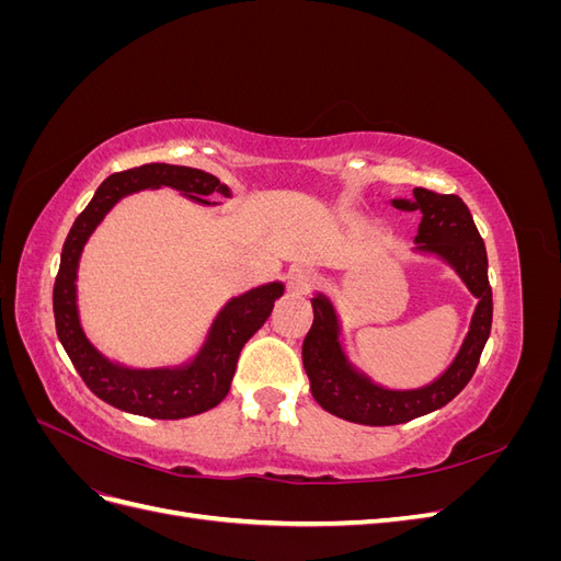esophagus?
Masks as SVG:
<instances>
[{
	"mask_svg": "<svg viewBox=\"0 0 561 561\" xmlns=\"http://www.w3.org/2000/svg\"><path fill=\"white\" fill-rule=\"evenodd\" d=\"M316 280V271L309 266H293L290 274H287V285H290L293 293H309Z\"/></svg>",
	"mask_w": 561,
	"mask_h": 561,
	"instance_id": "34e87169",
	"label": "esophagus"
}]
</instances>
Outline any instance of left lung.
<instances>
[{
	"label": "left lung",
	"instance_id": "obj_1",
	"mask_svg": "<svg viewBox=\"0 0 561 561\" xmlns=\"http://www.w3.org/2000/svg\"><path fill=\"white\" fill-rule=\"evenodd\" d=\"M393 206L421 213L412 252L447 264L478 304L463 342L443 375L416 388H388L351 360L334 301L325 293L313 295V325L301 346L311 396L325 412L363 426H396L451 402L474 375L494 313L484 241L466 203L454 194L416 186L412 201H393Z\"/></svg>",
	"mask_w": 561,
	"mask_h": 561
}]
</instances>
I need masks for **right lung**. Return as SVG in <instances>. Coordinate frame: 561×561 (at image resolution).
I'll return each mask as SVG.
<instances>
[{"instance_id": "obj_1", "label": "right lung", "mask_w": 561, "mask_h": 561, "mask_svg": "<svg viewBox=\"0 0 561 561\" xmlns=\"http://www.w3.org/2000/svg\"><path fill=\"white\" fill-rule=\"evenodd\" d=\"M161 186H171L184 198L208 208L217 206L208 196H231L225 182L186 165L147 163L110 175L98 186L87 210L75 219L65 239L54 285V316L65 353L70 355L79 377L100 400L138 416L186 419L213 410L227 398L241 348L274 311V301L283 297L285 285L283 280H271L231 297L213 318L196 353L184 363L130 367L100 353L83 332L79 318L77 274L81 252L118 201L145 190H161Z\"/></svg>"}]
</instances>
